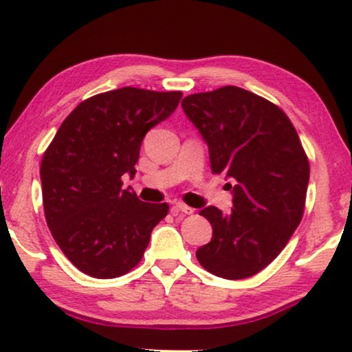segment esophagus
I'll list each match as a JSON object with an SVG mask.
<instances>
[{
	"label": "esophagus",
	"instance_id": "1",
	"mask_svg": "<svg viewBox=\"0 0 352 352\" xmlns=\"http://www.w3.org/2000/svg\"><path fill=\"white\" fill-rule=\"evenodd\" d=\"M175 208L179 210L182 214H192V213H194V208H190V206H187L184 204H176Z\"/></svg>",
	"mask_w": 352,
	"mask_h": 352
}]
</instances>
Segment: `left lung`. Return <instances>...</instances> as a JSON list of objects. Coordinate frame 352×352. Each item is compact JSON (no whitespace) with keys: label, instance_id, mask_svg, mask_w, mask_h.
<instances>
[{"label":"left lung","instance_id":"obj_1","mask_svg":"<svg viewBox=\"0 0 352 352\" xmlns=\"http://www.w3.org/2000/svg\"><path fill=\"white\" fill-rule=\"evenodd\" d=\"M182 110L208 146L211 171L226 175L232 210L200 211L213 237L197 259L214 276L252 277L282 252L305 211L309 162L277 105L237 86L182 99Z\"/></svg>","mask_w":352,"mask_h":352}]
</instances>
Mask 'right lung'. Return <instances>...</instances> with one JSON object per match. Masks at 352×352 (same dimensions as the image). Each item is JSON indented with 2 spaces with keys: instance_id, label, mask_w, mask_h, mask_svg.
Segmentation results:
<instances>
[{
  "instance_id": "add662e5",
  "label": "right lung",
  "mask_w": 352,
  "mask_h": 352,
  "mask_svg": "<svg viewBox=\"0 0 352 352\" xmlns=\"http://www.w3.org/2000/svg\"><path fill=\"white\" fill-rule=\"evenodd\" d=\"M179 91L120 88L81 102L60 124L41 160L46 223L81 272L123 276L141 261L168 204H146L122 177L136 175L142 139L175 112Z\"/></svg>"
}]
</instances>
